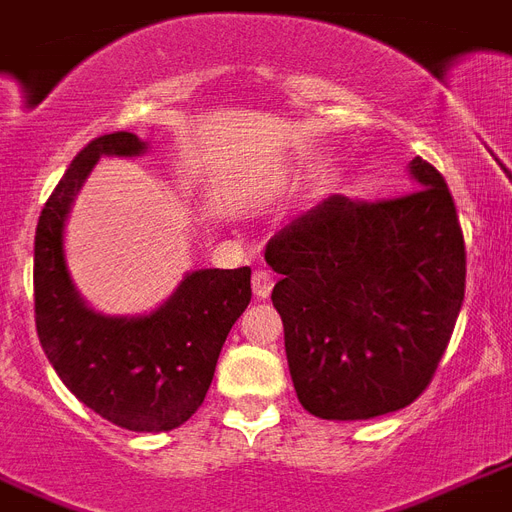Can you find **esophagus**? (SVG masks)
Segmentation results:
<instances>
[{
	"instance_id": "obj_1",
	"label": "esophagus",
	"mask_w": 512,
	"mask_h": 512,
	"mask_svg": "<svg viewBox=\"0 0 512 512\" xmlns=\"http://www.w3.org/2000/svg\"><path fill=\"white\" fill-rule=\"evenodd\" d=\"M273 290V276L268 271H255L252 276V292H255L257 300H265Z\"/></svg>"
}]
</instances>
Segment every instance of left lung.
<instances>
[{"label":"left lung","instance_id":"1","mask_svg":"<svg viewBox=\"0 0 512 512\" xmlns=\"http://www.w3.org/2000/svg\"><path fill=\"white\" fill-rule=\"evenodd\" d=\"M416 190L362 204L330 195L273 236V308L300 405L376 419L427 389L464 300V239L446 179L413 158Z\"/></svg>","mask_w":512,"mask_h":512}]
</instances>
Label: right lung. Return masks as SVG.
Returning a JSON list of instances; mask_svg holds the SVG:
<instances>
[{
  "mask_svg": "<svg viewBox=\"0 0 512 512\" xmlns=\"http://www.w3.org/2000/svg\"><path fill=\"white\" fill-rule=\"evenodd\" d=\"M144 152V139L115 131L93 139L66 169L37 222L34 314L45 357L80 403L131 432H169L204 403L222 343L252 300V271H187L161 306L134 317L88 306L66 263V220L101 158Z\"/></svg>",
  "mask_w": 512,
  "mask_h": 512,
  "instance_id": "obj_1",
  "label": "right lung"
}]
</instances>
